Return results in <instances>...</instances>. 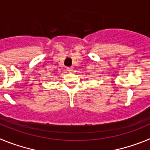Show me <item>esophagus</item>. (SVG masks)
<instances>
[{"label": "esophagus", "instance_id": "34e87169", "mask_svg": "<svg viewBox=\"0 0 150 150\" xmlns=\"http://www.w3.org/2000/svg\"><path fill=\"white\" fill-rule=\"evenodd\" d=\"M67 71L68 72H72L73 71V67H67Z\"/></svg>", "mask_w": 150, "mask_h": 150}]
</instances>
